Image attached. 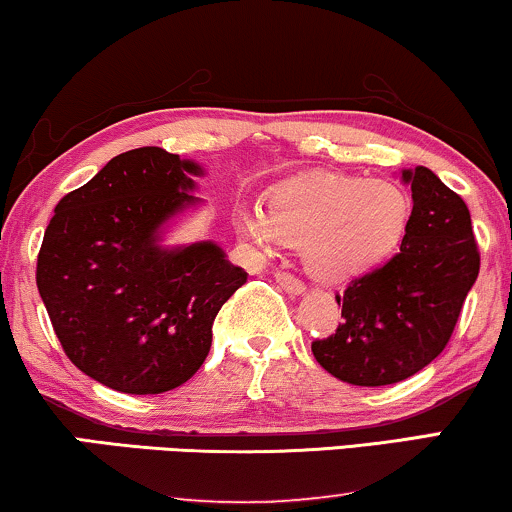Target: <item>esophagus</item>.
Listing matches in <instances>:
<instances>
[{"mask_svg": "<svg viewBox=\"0 0 512 512\" xmlns=\"http://www.w3.org/2000/svg\"><path fill=\"white\" fill-rule=\"evenodd\" d=\"M276 281L281 283V286L286 288L288 293H293V295H302L304 290H307V286H304L300 278H295L293 274H288V271H276Z\"/></svg>", "mask_w": 512, "mask_h": 512, "instance_id": "obj_1", "label": "esophagus"}]
</instances>
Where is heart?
Masks as SVG:
<instances>
[{"instance_id": "b5f03b06", "label": "heart", "mask_w": 512, "mask_h": 512, "mask_svg": "<svg viewBox=\"0 0 512 512\" xmlns=\"http://www.w3.org/2000/svg\"><path fill=\"white\" fill-rule=\"evenodd\" d=\"M411 203L392 181L316 172L295 179L262 203L238 205V236L262 252L302 245L304 267L323 283H352L397 250Z\"/></svg>"}]
</instances>
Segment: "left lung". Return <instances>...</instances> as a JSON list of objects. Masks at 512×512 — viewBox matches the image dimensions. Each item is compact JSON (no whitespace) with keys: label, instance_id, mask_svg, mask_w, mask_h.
<instances>
[{"label":"left lung","instance_id":"8db88e82","mask_svg":"<svg viewBox=\"0 0 512 512\" xmlns=\"http://www.w3.org/2000/svg\"><path fill=\"white\" fill-rule=\"evenodd\" d=\"M413 210L390 262L335 295L338 331L312 352L342 383L392 385L442 354L480 274L468 205L428 167L404 170Z\"/></svg>","mask_w":512,"mask_h":512}]
</instances>
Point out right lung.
Wrapping results in <instances>:
<instances>
[{"mask_svg":"<svg viewBox=\"0 0 512 512\" xmlns=\"http://www.w3.org/2000/svg\"><path fill=\"white\" fill-rule=\"evenodd\" d=\"M200 165L165 148L120 153L58 200L37 255V290L68 359L111 390L160 394L203 366L212 323L248 274L212 241L163 248L167 219Z\"/></svg>","mask_w":512,"mask_h":512,"instance_id":"obj_1","label":"right lung"}]
</instances>
